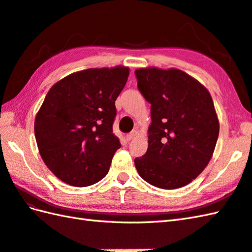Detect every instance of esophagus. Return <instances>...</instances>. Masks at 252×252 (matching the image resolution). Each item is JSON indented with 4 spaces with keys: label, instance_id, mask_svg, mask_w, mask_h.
<instances>
[{
    "label": "esophagus",
    "instance_id": "34e87169",
    "mask_svg": "<svg viewBox=\"0 0 252 252\" xmlns=\"http://www.w3.org/2000/svg\"><path fill=\"white\" fill-rule=\"evenodd\" d=\"M137 135H138V132L136 130H133L132 132L129 133V134L126 135V141H132V140H134L135 137H137Z\"/></svg>",
    "mask_w": 252,
    "mask_h": 252
}]
</instances>
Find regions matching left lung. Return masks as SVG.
I'll return each mask as SVG.
<instances>
[{"label":"left lung","mask_w":252,"mask_h":252,"mask_svg":"<svg viewBox=\"0 0 252 252\" xmlns=\"http://www.w3.org/2000/svg\"><path fill=\"white\" fill-rule=\"evenodd\" d=\"M137 88L151 103L148 148L134 163L143 180L159 189L189 184L208 165L217 145L218 115L209 91L176 68H140Z\"/></svg>","instance_id":"left-lung-1"}]
</instances>
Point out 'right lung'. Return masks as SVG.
Masks as SVG:
<instances>
[{
  "label": "right lung",
  "instance_id": "1",
  "mask_svg": "<svg viewBox=\"0 0 252 252\" xmlns=\"http://www.w3.org/2000/svg\"><path fill=\"white\" fill-rule=\"evenodd\" d=\"M130 69L90 68L73 72L47 92L34 120L39 153L56 178L84 187L108 173L121 144L112 123L115 101Z\"/></svg>",
  "mask_w": 252,
  "mask_h": 252
}]
</instances>
